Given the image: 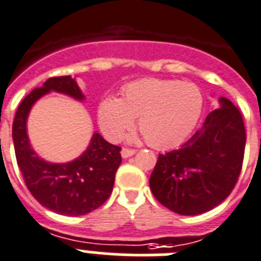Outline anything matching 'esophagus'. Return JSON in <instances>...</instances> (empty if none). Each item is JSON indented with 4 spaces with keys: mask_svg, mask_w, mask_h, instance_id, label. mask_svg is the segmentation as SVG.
<instances>
[{
    "mask_svg": "<svg viewBox=\"0 0 261 261\" xmlns=\"http://www.w3.org/2000/svg\"><path fill=\"white\" fill-rule=\"evenodd\" d=\"M135 149H130V148H122L121 151V154L123 159H128V157H131L133 154H135Z\"/></svg>",
    "mask_w": 261,
    "mask_h": 261,
    "instance_id": "obj_1",
    "label": "esophagus"
}]
</instances>
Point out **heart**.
<instances>
[{
  "label": "heart",
  "instance_id": "1",
  "mask_svg": "<svg viewBox=\"0 0 261 261\" xmlns=\"http://www.w3.org/2000/svg\"><path fill=\"white\" fill-rule=\"evenodd\" d=\"M203 105V93L196 84L143 79L128 84L121 100H102L98 126L110 142H118L139 117L138 126L149 145L165 149L186 139L200 118Z\"/></svg>",
  "mask_w": 261,
  "mask_h": 261
}]
</instances>
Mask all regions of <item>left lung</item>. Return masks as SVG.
I'll return each mask as SVG.
<instances>
[{"mask_svg":"<svg viewBox=\"0 0 261 261\" xmlns=\"http://www.w3.org/2000/svg\"><path fill=\"white\" fill-rule=\"evenodd\" d=\"M191 139L159 154L149 178L154 198L182 216L208 212L236 186L245 156L246 131L238 108L226 97Z\"/></svg>","mask_w":261,"mask_h":261,"instance_id":"obj_1","label":"left lung"}]
</instances>
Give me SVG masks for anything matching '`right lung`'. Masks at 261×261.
<instances>
[{
    "instance_id": "right-lung-1",
    "label": "right lung",
    "mask_w": 261,
    "mask_h": 261,
    "mask_svg": "<svg viewBox=\"0 0 261 261\" xmlns=\"http://www.w3.org/2000/svg\"><path fill=\"white\" fill-rule=\"evenodd\" d=\"M51 91L84 100L70 75L49 78L43 87L25 96L13 122L16 163L25 186L41 205L60 215H87L102 205L113 191L116 171L122 163L121 148L95 133L86 151L70 163L53 164L41 159L30 144L27 118L35 102Z\"/></svg>"
}]
</instances>
